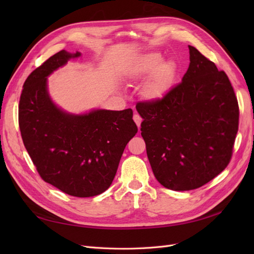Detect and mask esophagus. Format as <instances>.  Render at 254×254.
<instances>
[{
  "mask_svg": "<svg viewBox=\"0 0 254 254\" xmlns=\"http://www.w3.org/2000/svg\"><path fill=\"white\" fill-rule=\"evenodd\" d=\"M133 121L135 122V124H136V126H137V127H140V126H141V123H142V118L140 117V114L135 113V114L133 115Z\"/></svg>",
  "mask_w": 254,
  "mask_h": 254,
  "instance_id": "obj_1",
  "label": "esophagus"
}]
</instances>
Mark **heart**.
<instances>
[{
  "mask_svg": "<svg viewBox=\"0 0 254 254\" xmlns=\"http://www.w3.org/2000/svg\"><path fill=\"white\" fill-rule=\"evenodd\" d=\"M161 60L162 57L158 53L147 54L137 60L128 72L129 78L137 79L154 71L143 89L144 95L150 99L163 96L176 77L177 66L174 61L161 63Z\"/></svg>",
  "mask_w": 254,
  "mask_h": 254,
  "instance_id": "1",
  "label": "heart"
}]
</instances>
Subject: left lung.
Returning a JSON list of instances; mask_svg holds the SVG:
<instances>
[{"instance_id": "obj_1", "label": "left lung", "mask_w": 254, "mask_h": 254, "mask_svg": "<svg viewBox=\"0 0 254 254\" xmlns=\"http://www.w3.org/2000/svg\"><path fill=\"white\" fill-rule=\"evenodd\" d=\"M189 50L182 81L161 98L135 106L153 175L173 190L198 189L225 170L240 119L227 74L194 47Z\"/></svg>"}]
</instances>
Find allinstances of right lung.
I'll use <instances>...</instances> for the list:
<instances>
[{"label":"right lung","instance_id":"obj_1","mask_svg":"<svg viewBox=\"0 0 254 254\" xmlns=\"http://www.w3.org/2000/svg\"><path fill=\"white\" fill-rule=\"evenodd\" d=\"M80 53L58 52L28 75L19 103L23 143L41 178L64 193L93 197L108 190L127 143L137 132L132 110H93L74 115L59 109L47 77Z\"/></svg>","mask_w":254,"mask_h":254}]
</instances>
